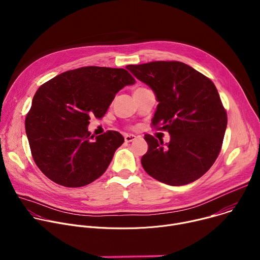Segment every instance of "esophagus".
Segmentation results:
<instances>
[{
	"mask_svg": "<svg viewBox=\"0 0 260 260\" xmlns=\"http://www.w3.org/2000/svg\"><path fill=\"white\" fill-rule=\"evenodd\" d=\"M135 140H136V136H135V135H128V134H126V135L124 136V141L127 142V143L133 142V141H135Z\"/></svg>",
	"mask_w": 260,
	"mask_h": 260,
	"instance_id": "obj_1",
	"label": "esophagus"
}]
</instances>
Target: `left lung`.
Wrapping results in <instances>:
<instances>
[{"mask_svg": "<svg viewBox=\"0 0 260 260\" xmlns=\"http://www.w3.org/2000/svg\"><path fill=\"white\" fill-rule=\"evenodd\" d=\"M133 75L149 86L158 105L152 124L168 131L164 144L145 135L148 151L141 162L148 175L172 186L189 184L213 166L221 150L226 111L214 83L181 61L128 64Z\"/></svg>", "mask_w": 260, "mask_h": 260, "instance_id": "left-lung-1", "label": "left lung"}]
</instances>
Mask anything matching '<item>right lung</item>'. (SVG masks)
Wrapping results in <instances>:
<instances>
[{
  "instance_id": "1",
  "label": "right lung",
  "mask_w": 260,
  "mask_h": 260,
  "mask_svg": "<svg viewBox=\"0 0 260 260\" xmlns=\"http://www.w3.org/2000/svg\"><path fill=\"white\" fill-rule=\"evenodd\" d=\"M134 83L124 69L91 66L63 72L38 88L25 133L32 158L47 178L74 188L106 172L124 139L113 131L90 137L89 119L103 117L116 93Z\"/></svg>"
}]
</instances>
